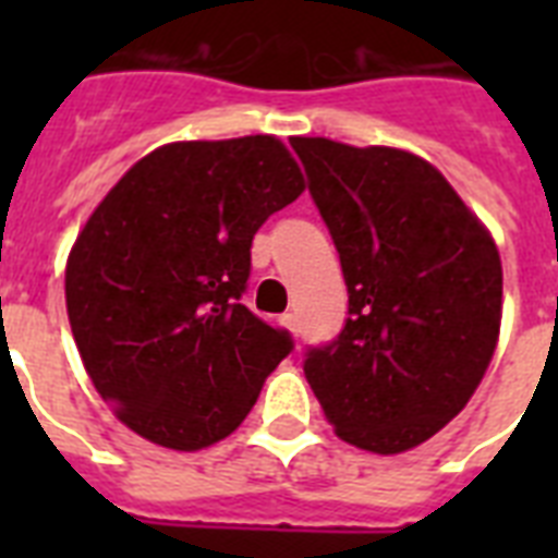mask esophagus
<instances>
[{
	"instance_id": "1",
	"label": "esophagus",
	"mask_w": 558,
	"mask_h": 558,
	"mask_svg": "<svg viewBox=\"0 0 558 558\" xmlns=\"http://www.w3.org/2000/svg\"><path fill=\"white\" fill-rule=\"evenodd\" d=\"M280 324H283V327H287L289 332H292V336H298V315L295 313H287V315H280Z\"/></svg>"
}]
</instances>
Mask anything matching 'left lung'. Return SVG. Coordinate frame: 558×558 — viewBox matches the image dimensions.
Returning <instances> with one entry per match:
<instances>
[{
	"label": "left lung",
	"mask_w": 558,
	"mask_h": 558,
	"mask_svg": "<svg viewBox=\"0 0 558 558\" xmlns=\"http://www.w3.org/2000/svg\"><path fill=\"white\" fill-rule=\"evenodd\" d=\"M330 228L348 322L304 373L341 440L399 454L454 420L501 330V257L454 187L414 153L289 138Z\"/></svg>",
	"instance_id": "1"
}]
</instances>
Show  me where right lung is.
Instances as JSON below:
<instances>
[{"label":"right lung","mask_w":558,"mask_h":558,"mask_svg":"<svg viewBox=\"0 0 558 558\" xmlns=\"http://www.w3.org/2000/svg\"><path fill=\"white\" fill-rule=\"evenodd\" d=\"M304 177L271 135L165 144L126 170L77 236L65 310L92 385L165 449L243 423L292 336L240 304L257 228Z\"/></svg>","instance_id":"1"}]
</instances>
